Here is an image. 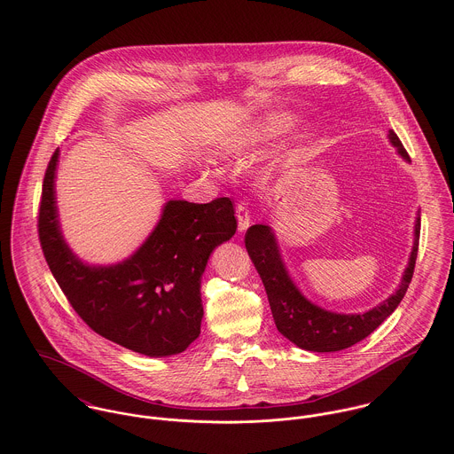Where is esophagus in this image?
Instances as JSON below:
<instances>
[{
  "instance_id": "esophagus-1",
  "label": "esophagus",
  "mask_w": 454,
  "mask_h": 454,
  "mask_svg": "<svg viewBox=\"0 0 454 454\" xmlns=\"http://www.w3.org/2000/svg\"><path fill=\"white\" fill-rule=\"evenodd\" d=\"M236 216H238V229H239L241 232H245V231L250 227V223H252V220H250V211H248V207H247L245 202H238V206H236Z\"/></svg>"
}]
</instances>
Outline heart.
Segmentation results:
<instances>
[{
  "label": "heart",
  "instance_id": "obj_1",
  "mask_svg": "<svg viewBox=\"0 0 454 454\" xmlns=\"http://www.w3.org/2000/svg\"><path fill=\"white\" fill-rule=\"evenodd\" d=\"M290 119L283 114H270L257 122L239 126L236 129L227 130L222 136L216 137L215 148L223 157H234L243 155L245 152L252 150L260 143H263L269 137H274L276 134L283 132L288 128Z\"/></svg>",
  "mask_w": 454,
  "mask_h": 454
}]
</instances>
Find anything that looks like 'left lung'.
Segmentation results:
<instances>
[{"label":"left lung","mask_w":454,"mask_h":454,"mask_svg":"<svg viewBox=\"0 0 454 454\" xmlns=\"http://www.w3.org/2000/svg\"><path fill=\"white\" fill-rule=\"evenodd\" d=\"M388 137L391 145L398 150V153L405 160H409V153L405 152L398 136L393 130H389ZM419 229L421 218L418 216L414 225V247L398 290L380 306L362 315L332 313L308 301L288 276V270L278 250L274 232L269 225H252L247 231L245 245L265 286L276 328L288 340H292L302 349L328 353L340 351L360 342L362 339L371 335L396 309L414 274L419 245Z\"/></svg>","instance_id":"obj_1"}]
</instances>
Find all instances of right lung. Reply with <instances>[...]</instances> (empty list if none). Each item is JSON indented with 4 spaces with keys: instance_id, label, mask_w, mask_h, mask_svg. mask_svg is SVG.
I'll return each instance as SVG.
<instances>
[{
    "instance_id": "1",
    "label": "right lung",
    "mask_w": 454,
    "mask_h": 454,
    "mask_svg": "<svg viewBox=\"0 0 454 454\" xmlns=\"http://www.w3.org/2000/svg\"><path fill=\"white\" fill-rule=\"evenodd\" d=\"M58 157L59 150L43 178L38 236L71 308L96 333L136 353L169 356L185 351L200 333V278L207 259L238 229L232 200H168L157 227L129 259L87 265L69 250L59 229Z\"/></svg>"
}]
</instances>
